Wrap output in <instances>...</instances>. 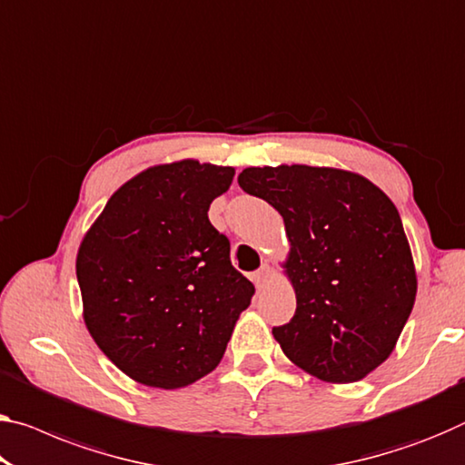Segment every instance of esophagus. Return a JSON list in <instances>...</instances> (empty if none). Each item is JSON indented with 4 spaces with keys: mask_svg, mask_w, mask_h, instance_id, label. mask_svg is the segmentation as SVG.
I'll list each match as a JSON object with an SVG mask.
<instances>
[{
    "mask_svg": "<svg viewBox=\"0 0 465 465\" xmlns=\"http://www.w3.org/2000/svg\"><path fill=\"white\" fill-rule=\"evenodd\" d=\"M268 272H270V268H268V266H262L260 270H255L253 276H252V281L255 282V287H257V289H262V287H263V282H266V278H268Z\"/></svg>",
    "mask_w": 465,
    "mask_h": 465,
    "instance_id": "34e87169",
    "label": "esophagus"
}]
</instances>
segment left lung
Instances as JSON below:
<instances>
[{"mask_svg": "<svg viewBox=\"0 0 465 465\" xmlns=\"http://www.w3.org/2000/svg\"><path fill=\"white\" fill-rule=\"evenodd\" d=\"M241 189L281 213L297 295L272 334L284 355L326 382H355L387 360L416 302V268L395 203L337 168H245Z\"/></svg>", "mask_w": 465, "mask_h": 465, "instance_id": "8db88e82", "label": "left lung"}]
</instances>
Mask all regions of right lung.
Here are the masks:
<instances>
[{"mask_svg": "<svg viewBox=\"0 0 465 465\" xmlns=\"http://www.w3.org/2000/svg\"><path fill=\"white\" fill-rule=\"evenodd\" d=\"M231 166L147 168L105 203L78 247L84 324L133 381L181 389L218 366L255 287L208 218Z\"/></svg>", "mask_w": 465, "mask_h": 465, "instance_id": "add662e5", "label": "right lung"}]
</instances>
